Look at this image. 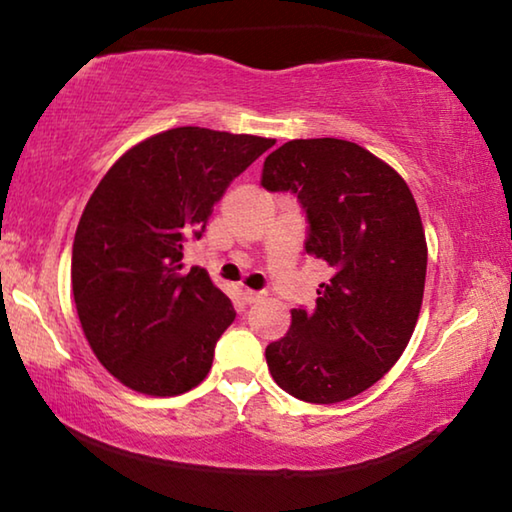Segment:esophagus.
Returning a JSON list of instances; mask_svg holds the SVG:
<instances>
[{
	"instance_id": "esophagus-1",
	"label": "esophagus",
	"mask_w": 512,
	"mask_h": 512,
	"mask_svg": "<svg viewBox=\"0 0 512 512\" xmlns=\"http://www.w3.org/2000/svg\"><path fill=\"white\" fill-rule=\"evenodd\" d=\"M241 296H244V300L248 302V305H253V302H259L264 298L262 291H253V289H244L241 291Z\"/></svg>"
}]
</instances>
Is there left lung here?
<instances>
[{"mask_svg":"<svg viewBox=\"0 0 512 512\" xmlns=\"http://www.w3.org/2000/svg\"><path fill=\"white\" fill-rule=\"evenodd\" d=\"M262 187L298 196L305 250L329 268L316 309H291L266 348L275 384L311 404L350 400L386 375L418 323L427 241L409 185L363 146L291 140L264 160Z\"/></svg>","mask_w":512,"mask_h":512,"instance_id":"left-lung-1","label":"left lung"}]
</instances>
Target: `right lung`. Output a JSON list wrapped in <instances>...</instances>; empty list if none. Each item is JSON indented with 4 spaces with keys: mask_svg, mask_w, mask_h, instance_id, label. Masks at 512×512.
<instances>
[{
    "mask_svg": "<svg viewBox=\"0 0 512 512\" xmlns=\"http://www.w3.org/2000/svg\"><path fill=\"white\" fill-rule=\"evenodd\" d=\"M275 140L198 126L135 144L94 189L74 235L76 311L101 366L137 393L192 391L235 307L183 250L214 203Z\"/></svg>",
    "mask_w": 512,
    "mask_h": 512,
    "instance_id": "obj_1",
    "label": "right lung"
}]
</instances>
